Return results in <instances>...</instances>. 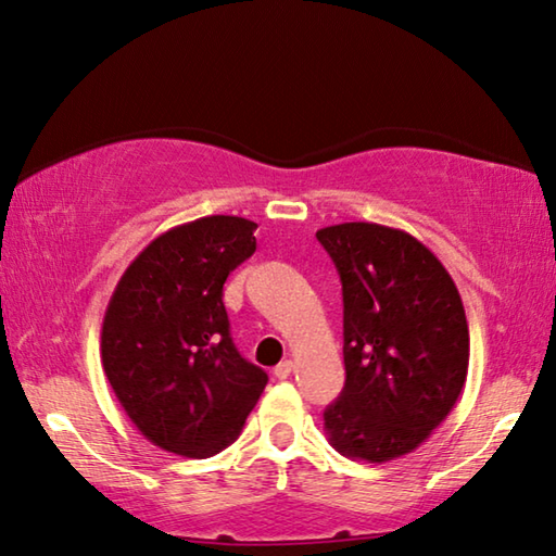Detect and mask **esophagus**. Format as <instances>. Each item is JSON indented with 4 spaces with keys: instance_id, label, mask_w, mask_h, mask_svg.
<instances>
[{
    "instance_id": "34e87169",
    "label": "esophagus",
    "mask_w": 556,
    "mask_h": 556,
    "mask_svg": "<svg viewBox=\"0 0 556 556\" xmlns=\"http://www.w3.org/2000/svg\"><path fill=\"white\" fill-rule=\"evenodd\" d=\"M290 371H293V362L290 359H283L278 364L276 369H273V375H276V379H288L290 377Z\"/></svg>"
}]
</instances>
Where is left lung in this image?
<instances>
[{"label":"left lung","instance_id":"1","mask_svg":"<svg viewBox=\"0 0 556 556\" xmlns=\"http://www.w3.org/2000/svg\"><path fill=\"white\" fill-rule=\"evenodd\" d=\"M344 303V389L325 408L332 448L387 463L429 439L468 377V320L443 263L391 226L350 222L317 231Z\"/></svg>","mask_w":556,"mask_h":556}]
</instances>
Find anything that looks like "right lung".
<instances>
[{
  "label": "right lung",
  "mask_w": 556,
  "mask_h": 556,
  "mask_svg": "<svg viewBox=\"0 0 556 556\" xmlns=\"http://www.w3.org/2000/svg\"><path fill=\"white\" fill-rule=\"evenodd\" d=\"M256 224L202 216L157 236L108 303L100 359L117 402L162 451L208 458L241 433L268 384L229 332L224 283L256 251Z\"/></svg>",
  "instance_id": "1"
}]
</instances>
